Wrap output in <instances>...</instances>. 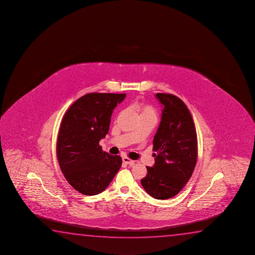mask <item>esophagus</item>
<instances>
[{
  "label": "esophagus",
  "mask_w": 255,
  "mask_h": 255,
  "mask_svg": "<svg viewBox=\"0 0 255 255\" xmlns=\"http://www.w3.org/2000/svg\"><path fill=\"white\" fill-rule=\"evenodd\" d=\"M123 162L126 164V165H130V166L134 165V160L129 159V158H127V157H124V158H123Z\"/></svg>",
  "instance_id": "obj_1"
}]
</instances>
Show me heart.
Returning <instances> with one entry per match:
<instances>
[{
    "instance_id": "b5f03b06",
    "label": "heart",
    "mask_w": 255,
    "mask_h": 255,
    "mask_svg": "<svg viewBox=\"0 0 255 255\" xmlns=\"http://www.w3.org/2000/svg\"><path fill=\"white\" fill-rule=\"evenodd\" d=\"M134 108H135V110L137 111V113L139 115V117L147 116V117H152V118H156V116H157L156 110L151 105H149V104L137 103V104H135Z\"/></svg>"
}]
</instances>
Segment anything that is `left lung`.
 <instances>
[{
    "mask_svg": "<svg viewBox=\"0 0 255 255\" xmlns=\"http://www.w3.org/2000/svg\"><path fill=\"white\" fill-rule=\"evenodd\" d=\"M156 98L163 110L153 137L155 163L146 166L141 184L153 198L165 200L176 196L191 177L197 160V137L192 116L179 97L158 93Z\"/></svg>",
    "mask_w": 255,
    "mask_h": 255,
    "instance_id": "1",
    "label": "left lung"
}]
</instances>
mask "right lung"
<instances>
[{"label": "right lung", "instance_id": "add662e5", "mask_svg": "<svg viewBox=\"0 0 255 255\" xmlns=\"http://www.w3.org/2000/svg\"><path fill=\"white\" fill-rule=\"evenodd\" d=\"M126 94L89 93L67 110L59 127L57 157L68 183L78 192L95 196L110 185L122 165L118 155L102 150L111 118Z\"/></svg>", "mask_w": 255, "mask_h": 255}]
</instances>
